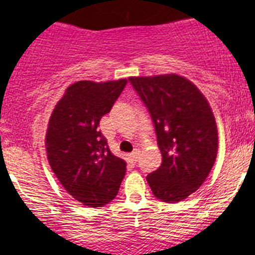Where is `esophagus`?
<instances>
[{
  "mask_svg": "<svg viewBox=\"0 0 255 255\" xmlns=\"http://www.w3.org/2000/svg\"><path fill=\"white\" fill-rule=\"evenodd\" d=\"M130 158L134 161H137L138 158H139V149H134V150L132 151V154H130Z\"/></svg>",
  "mask_w": 255,
  "mask_h": 255,
  "instance_id": "obj_1",
  "label": "esophagus"
}]
</instances>
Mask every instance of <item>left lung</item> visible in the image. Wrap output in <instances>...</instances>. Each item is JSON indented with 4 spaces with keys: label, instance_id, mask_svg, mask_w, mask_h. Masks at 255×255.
Segmentation results:
<instances>
[{
    "label": "left lung",
    "instance_id": "8db88e82",
    "mask_svg": "<svg viewBox=\"0 0 255 255\" xmlns=\"http://www.w3.org/2000/svg\"><path fill=\"white\" fill-rule=\"evenodd\" d=\"M128 80L150 113L163 156L146 181L156 199L181 201L200 189L217 156V126L210 104L190 80L175 74Z\"/></svg>",
    "mask_w": 255,
    "mask_h": 255
}]
</instances>
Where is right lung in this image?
I'll list each match as a JSON object with an SVG mask.
<instances>
[{"label": "right lung", "mask_w": 255, "mask_h": 255, "mask_svg": "<svg viewBox=\"0 0 255 255\" xmlns=\"http://www.w3.org/2000/svg\"><path fill=\"white\" fill-rule=\"evenodd\" d=\"M127 82H75L66 89L49 120V164L64 189L89 207L111 202L126 175V161L111 153L99 126Z\"/></svg>", "instance_id": "obj_1"}]
</instances>
